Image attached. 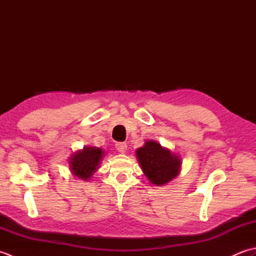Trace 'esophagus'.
Masks as SVG:
<instances>
[{
	"instance_id": "esophagus-1",
	"label": "esophagus",
	"mask_w": 256,
	"mask_h": 256,
	"mask_svg": "<svg viewBox=\"0 0 256 256\" xmlns=\"http://www.w3.org/2000/svg\"><path fill=\"white\" fill-rule=\"evenodd\" d=\"M116 150H118V152H120V153H125V152H126V150H128V145L125 144V143H116Z\"/></svg>"
}]
</instances>
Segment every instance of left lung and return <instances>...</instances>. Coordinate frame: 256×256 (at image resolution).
Returning a JSON list of instances; mask_svg holds the SVG:
<instances>
[{"mask_svg": "<svg viewBox=\"0 0 256 256\" xmlns=\"http://www.w3.org/2000/svg\"><path fill=\"white\" fill-rule=\"evenodd\" d=\"M136 157L144 175L156 186L170 182L180 172V157L155 140H148L138 148Z\"/></svg>", "mask_w": 256, "mask_h": 256, "instance_id": "obj_1", "label": "left lung"}]
</instances>
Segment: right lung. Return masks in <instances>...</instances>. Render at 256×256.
Returning <instances> with one entry per match:
<instances>
[{
    "label": "right lung",
    "instance_id": "obj_1",
    "mask_svg": "<svg viewBox=\"0 0 256 256\" xmlns=\"http://www.w3.org/2000/svg\"><path fill=\"white\" fill-rule=\"evenodd\" d=\"M103 155H104V150L101 148L86 146L84 150L76 152L69 158L70 170L74 176L82 180H90L94 172L99 168Z\"/></svg>",
    "mask_w": 256,
    "mask_h": 256
}]
</instances>
